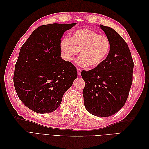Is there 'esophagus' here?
<instances>
[{
  "mask_svg": "<svg viewBox=\"0 0 149 149\" xmlns=\"http://www.w3.org/2000/svg\"><path fill=\"white\" fill-rule=\"evenodd\" d=\"M77 71H78V75L80 76L81 75V70L80 68H77Z\"/></svg>",
  "mask_w": 149,
  "mask_h": 149,
  "instance_id": "esophagus-1",
  "label": "esophagus"
}]
</instances>
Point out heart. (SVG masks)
<instances>
[{
    "label": "heart",
    "instance_id": "heart-1",
    "mask_svg": "<svg viewBox=\"0 0 149 149\" xmlns=\"http://www.w3.org/2000/svg\"><path fill=\"white\" fill-rule=\"evenodd\" d=\"M61 48L68 60L74 56H80L77 60L78 65L96 67L105 60L111 49V42L107 36L97 31L82 29L75 31L70 39H63Z\"/></svg>",
    "mask_w": 149,
    "mask_h": 149
}]
</instances>
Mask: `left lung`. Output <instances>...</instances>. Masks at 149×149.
I'll return each instance as SVG.
<instances>
[{
  "instance_id": "8db88e82",
  "label": "left lung",
  "mask_w": 149,
  "mask_h": 149,
  "mask_svg": "<svg viewBox=\"0 0 149 149\" xmlns=\"http://www.w3.org/2000/svg\"><path fill=\"white\" fill-rule=\"evenodd\" d=\"M111 42L106 59L94 68L81 73L85 82L84 104L91 114L109 117L116 114L127 100L132 83L134 61L127 43L109 26L100 25Z\"/></svg>"
}]
</instances>
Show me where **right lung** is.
<instances>
[{
  "label": "right lung",
  "instance_id": "add662e5",
  "mask_svg": "<svg viewBox=\"0 0 149 149\" xmlns=\"http://www.w3.org/2000/svg\"><path fill=\"white\" fill-rule=\"evenodd\" d=\"M76 24H52L35 29L22 46L13 84L18 96L40 114L55 111L77 78L76 67L61 56V38Z\"/></svg>",
  "mask_w": 149,
  "mask_h": 149
}]
</instances>
